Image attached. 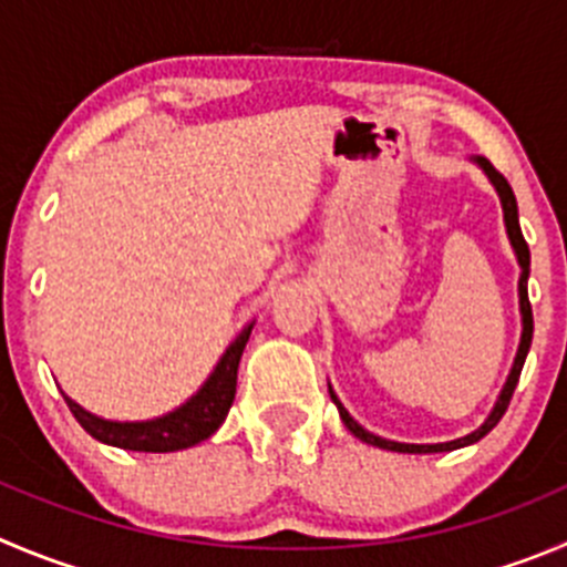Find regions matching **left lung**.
<instances>
[{"label":"left lung","mask_w":567,"mask_h":567,"mask_svg":"<svg viewBox=\"0 0 567 567\" xmlns=\"http://www.w3.org/2000/svg\"><path fill=\"white\" fill-rule=\"evenodd\" d=\"M478 166L484 169V175L489 177V183L495 186V192H498L501 197V208H504V225H506V236H509L512 247H515V256H517V264H520V280H517V295H520V320H523V333H520V344H517V355H515V364H512L509 370V379H506L504 390H501L498 401H495L493 412H489V417L484 420L482 425H478L476 431H471L467 436H460V440H451V442H436V445H409V442H392V440H384V436H375L370 434L368 429H361L359 423H355L353 417L348 414V409L339 403V398L333 395V390L328 386V392H331V401L337 403L339 409V417H342V423L348 425V431L353 436H359L361 442H370V445H375V449H384V451H398V454H442V451H456V449H465V445H473V442L482 440L484 434H489V431L498 425V420L504 417L506 406H509L512 401V392H515L517 386V379H520V370H523V361H526V353H529L532 348V333H535V320H532V303H529V289H526V280H529V264H532V256H529V245H526V239H523L520 234V223H517V203H515V192H512V186L506 183V177L501 175L498 169H495L493 164H489L487 158H473Z\"/></svg>","instance_id":"1"}]
</instances>
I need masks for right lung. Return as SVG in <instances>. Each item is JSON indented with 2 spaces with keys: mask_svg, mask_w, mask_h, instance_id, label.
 Instances as JSON below:
<instances>
[{
  "mask_svg": "<svg viewBox=\"0 0 567 567\" xmlns=\"http://www.w3.org/2000/svg\"><path fill=\"white\" fill-rule=\"evenodd\" d=\"M250 331L252 322L228 344V350L217 361V368L208 375L206 384L199 386L183 406L164 414V417L142 420V423H116V420H102L96 414L85 412L72 398H66L78 423L94 440L113 445V449L144 451V454H169V451L192 449L197 442L208 440L228 417L230 403L236 398V373H239L241 350L250 339Z\"/></svg>",
  "mask_w": 567,
  "mask_h": 567,
  "instance_id": "add662e5",
  "label": "right lung"
}]
</instances>
